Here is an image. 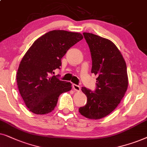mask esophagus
Returning <instances> with one entry per match:
<instances>
[{"instance_id":"1","label":"esophagus","mask_w":147,"mask_h":147,"mask_svg":"<svg viewBox=\"0 0 147 147\" xmlns=\"http://www.w3.org/2000/svg\"><path fill=\"white\" fill-rule=\"evenodd\" d=\"M72 89L76 91H81V87L79 85H76V84H72Z\"/></svg>"}]
</instances>
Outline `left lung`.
Masks as SVG:
<instances>
[{
  "instance_id": "left-lung-1",
  "label": "left lung",
  "mask_w": 147,
  "mask_h": 147,
  "mask_svg": "<svg viewBox=\"0 0 147 147\" xmlns=\"http://www.w3.org/2000/svg\"><path fill=\"white\" fill-rule=\"evenodd\" d=\"M92 58L91 72L97 76L95 92L82 87L87 97L79 111L82 116L99 120L112 112L122 101L128 85L126 62L116 45L108 39L83 33Z\"/></svg>"
}]
</instances>
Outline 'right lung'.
I'll return each mask as SVG.
<instances>
[{
	"label": "right lung",
	"mask_w": 147,
	"mask_h": 147,
	"mask_svg": "<svg viewBox=\"0 0 147 147\" xmlns=\"http://www.w3.org/2000/svg\"><path fill=\"white\" fill-rule=\"evenodd\" d=\"M83 38L80 33L53 30L37 39L27 51L17 70V83L29 111L36 114L50 113L60 94L71 90L70 82L60 81L52 74L60 68L68 49Z\"/></svg>",
	"instance_id": "obj_1"
}]
</instances>
